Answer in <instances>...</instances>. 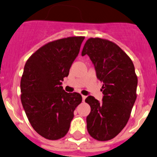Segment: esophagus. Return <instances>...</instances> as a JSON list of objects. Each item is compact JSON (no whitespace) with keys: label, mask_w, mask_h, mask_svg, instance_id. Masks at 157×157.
Here are the masks:
<instances>
[{"label":"esophagus","mask_w":157,"mask_h":157,"mask_svg":"<svg viewBox=\"0 0 157 157\" xmlns=\"http://www.w3.org/2000/svg\"><path fill=\"white\" fill-rule=\"evenodd\" d=\"M85 98H86V96H85V95H82V101H85Z\"/></svg>","instance_id":"1"}]
</instances>
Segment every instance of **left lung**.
Here are the masks:
<instances>
[{
	"instance_id": "8db88e82",
	"label": "left lung",
	"mask_w": 157,
	"mask_h": 157,
	"mask_svg": "<svg viewBox=\"0 0 157 157\" xmlns=\"http://www.w3.org/2000/svg\"><path fill=\"white\" fill-rule=\"evenodd\" d=\"M88 55L94 65L97 78L103 82V101L88 96L90 106L87 129L93 138L106 141L114 138L126 125L137 98L138 77L132 59L109 40L90 38L82 55Z\"/></svg>"
}]
</instances>
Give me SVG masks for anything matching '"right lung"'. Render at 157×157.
<instances>
[{
    "mask_svg": "<svg viewBox=\"0 0 157 157\" xmlns=\"http://www.w3.org/2000/svg\"><path fill=\"white\" fill-rule=\"evenodd\" d=\"M83 36L47 43L27 59L20 82L21 102L35 132L48 140L65 136L80 94L67 93L60 86L78 56Z\"/></svg>",
    "mask_w": 157,
    "mask_h": 157,
    "instance_id": "obj_1",
    "label": "right lung"
}]
</instances>
